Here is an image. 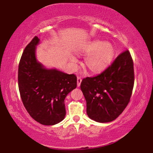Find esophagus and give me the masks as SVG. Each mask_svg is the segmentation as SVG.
Segmentation results:
<instances>
[{
  "mask_svg": "<svg viewBox=\"0 0 153 153\" xmlns=\"http://www.w3.org/2000/svg\"><path fill=\"white\" fill-rule=\"evenodd\" d=\"M81 82H82V78L79 77H77V86L79 87L80 86V84H81Z\"/></svg>",
  "mask_w": 153,
  "mask_h": 153,
  "instance_id": "34e87169",
  "label": "esophagus"
}]
</instances>
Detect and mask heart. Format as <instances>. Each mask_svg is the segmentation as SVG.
I'll list each match as a JSON object with an SVG mask.
<instances>
[{
    "label": "heart",
    "mask_w": 153,
    "mask_h": 153,
    "mask_svg": "<svg viewBox=\"0 0 153 153\" xmlns=\"http://www.w3.org/2000/svg\"><path fill=\"white\" fill-rule=\"evenodd\" d=\"M79 53L87 55L85 65L90 71L97 74L105 70L115 56V48L110 42L93 40L84 44L79 49ZM75 61V59H72Z\"/></svg>",
    "instance_id": "heart-1"
}]
</instances>
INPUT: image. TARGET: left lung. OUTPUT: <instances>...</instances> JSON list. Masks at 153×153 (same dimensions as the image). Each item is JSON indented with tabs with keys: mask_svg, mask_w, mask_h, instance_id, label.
Wrapping results in <instances>:
<instances>
[{
	"mask_svg": "<svg viewBox=\"0 0 153 153\" xmlns=\"http://www.w3.org/2000/svg\"><path fill=\"white\" fill-rule=\"evenodd\" d=\"M134 84V63L126 50L101 74L83 79L80 88L86 101L87 115L100 123L115 120L128 105Z\"/></svg>",
	"mask_w": 153,
	"mask_h": 153,
	"instance_id": "8db88e82",
	"label": "left lung"
}]
</instances>
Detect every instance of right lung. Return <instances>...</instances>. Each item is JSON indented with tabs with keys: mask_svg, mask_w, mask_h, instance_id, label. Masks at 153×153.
Here are the masks:
<instances>
[{
	"mask_svg": "<svg viewBox=\"0 0 153 153\" xmlns=\"http://www.w3.org/2000/svg\"><path fill=\"white\" fill-rule=\"evenodd\" d=\"M35 36L25 48L18 69V86L25 109L42 125L53 126L65 118V98L77 86V77L48 69L36 60Z\"/></svg>",
	"mask_w": 153,
	"mask_h": 153,
	"instance_id": "add662e5",
	"label": "right lung"
}]
</instances>
